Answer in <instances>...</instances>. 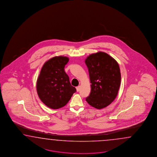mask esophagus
Segmentation results:
<instances>
[{
	"instance_id": "obj_1",
	"label": "esophagus",
	"mask_w": 157,
	"mask_h": 157,
	"mask_svg": "<svg viewBox=\"0 0 157 157\" xmlns=\"http://www.w3.org/2000/svg\"><path fill=\"white\" fill-rule=\"evenodd\" d=\"M76 91L78 92V91H80V89H81V86H77L76 87Z\"/></svg>"
}]
</instances>
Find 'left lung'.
Listing matches in <instances>:
<instances>
[{
	"instance_id": "8db88e82",
	"label": "left lung",
	"mask_w": 157,
	"mask_h": 157,
	"mask_svg": "<svg viewBox=\"0 0 157 157\" xmlns=\"http://www.w3.org/2000/svg\"><path fill=\"white\" fill-rule=\"evenodd\" d=\"M91 83V92L86 100L98 109L109 105L117 97L121 83L119 64L108 53L98 52L85 59Z\"/></svg>"
}]
</instances>
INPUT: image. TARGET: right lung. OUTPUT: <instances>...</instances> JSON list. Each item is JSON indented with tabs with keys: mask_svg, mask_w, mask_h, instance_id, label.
Masks as SVG:
<instances>
[{
	"mask_svg": "<svg viewBox=\"0 0 157 157\" xmlns=\"http://www.w3.org/2000/svg\"><path fill=\"white\" fill-rule=\"evenodd\" d=\"M66 56H55L45 62L38 76L36 88L40 99L49 108L57 109L65 106L76 89L71 86L64 67Z\"/></svg>",
	"mask_w": 157,
	"mask_h": 157,
	"instance_id": "obj_1",
	"label": "right lung"
}]
</instances>
